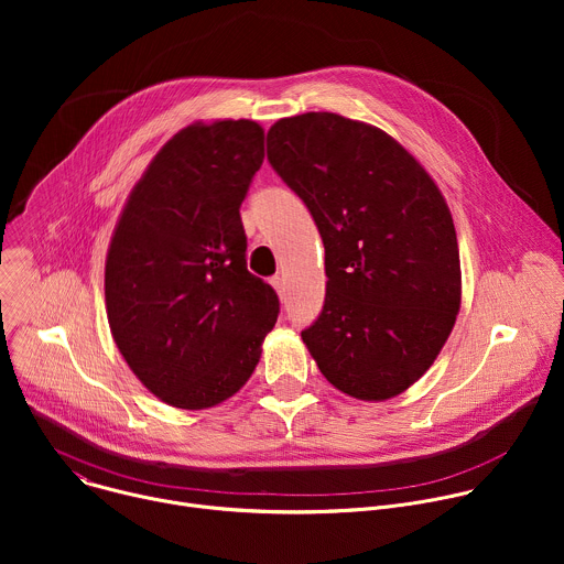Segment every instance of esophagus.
Listing matches in <instances>:
<instances>
[{
	"label": "esophagus",
	"instance_id": "34e87169",
	"mask_svg": "<svg viewBox=\"0 0 564 564\" xmlns=\"http://www.w3.org/2000/svg\"><path fill=\"white\" fill-rule=\"evenodd\" d=\"M272 285H274V290L283 296L285 294V279L281 276V274H276V276H272Z\"/></svg>",
	"mask_w": 564,
	"mask_h": 564
}]
</instances>
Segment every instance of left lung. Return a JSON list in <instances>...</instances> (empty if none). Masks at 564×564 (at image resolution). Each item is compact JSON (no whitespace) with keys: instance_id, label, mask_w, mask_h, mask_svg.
Wrapping results in <instances>:
<instances>
[{"instance_id":"left-lung-1","label":"left lung","mask_w":564,"mask_h":564,"mask_svg":"<svg viewBox=\"0 0 564 564\" xmlns=\"http://www.w3.org/2000/svg\"><path fill=\"white\" fill-rule=\"evenodd\" d=\"M268 160L326 248V301L301 337L357 399L404 392L435 361L459 310V250L444 196L377 127L303 113L268 131Z\"/></svg>"}]
</instances>
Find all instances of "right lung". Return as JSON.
<instances>
[{"instance_id": "1", "label": "right lung", "mask_w": 564, "mask_h": 564, "mask_svg": "<svg viewBox=\"0 0 564 564\" xmlns=\"http://www.w3.org/2000/svg\"><path fill=\"white\" fill-rule=\"evenodd\" d=\"M263 138L252 120L183 129L151 160L111 238L113 339L170 406L200 411L231 397L276 324L279 296L248 270L240 220Z\"/></svg>"}]
</instances>
